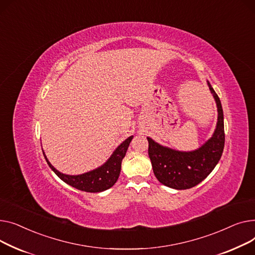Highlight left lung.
<instances>
[{
	"instance_id": "8db88e82",
	"label": "left lung",
	"mask_w": 255,
	"mask_h": 255,
	"mask_svg": "<svg viewBox=\"0 0 255 255\" xmlns=\"http://www.w3.org/2000/svg\"><path fill=\"white\" fill-rule=\"evenodd\" d=\"M217 105L216 128L205 144L193 151H179L159 145L151 138L148 140V155L157 180L174 189H188L198 185L210 174L218 163L224 147L223 111L220 100L207 81Z\"/></svg>"
}]
</instances>
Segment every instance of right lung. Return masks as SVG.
<instances>
[{
	"instance_id": "1",
	"label": "right lung",
	"mask_w": 255,
	"mask_h": 255,
	"mask_svg": "<svg viewBox=\"0 0 255 255\" xmlns=\"http://www.w3.org/2000/svg\"><path fill=\"white\" fill-rule=\"evenodd\" d=\"M131 139L132 136L128 137L119 145L103 166L81 175H66L58 172L49 162L44 151L43 154L50 169L67 184L86 192H101L112 187L117 181L122 170L123 158L126 156Z\"/></svg>"
}]
</instances>
